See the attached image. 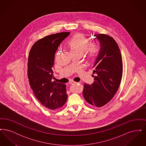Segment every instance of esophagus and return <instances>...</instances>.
Wrapping results in <instances>:
<instances>
[{
	"mask_svg": "<svg viewBox=\"0 0 146 146\" xmlns=\"http://www.w3.org/2000/svg\"><path fill=\"white\" fill-rule=\"evenodd\" d=\"M69 83L70 84H74L76 83V82H74V81H73V80H72V81H70Z\"/></svg>",
	"mask_w": 146,
	"mask_h": 146,
	"instance_id": "esophagus-1",
	"label": "esophagus"
}]
</instances>
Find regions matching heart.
Wrapping results in <instances>:
<instances>
[{
	"label": "heart",
	"instance_id": "obj_1",
	"mask_svg": "<svg viewBox=\"0 0 146 146\" xmlns=\"http://www.w3.org/2000/svg\"><path fill=\"white\" fill-rule=\"evenodd\" d=\"M67 45L70 52L73 54H83L85 51V55L89 60L95 58L100 51V47L96 43L90 44V42L84 35L77 34L73 36L67 42Z\"/></svg>",
	"mask_w": 146,
	"mask_h": 146
}]
</instances>
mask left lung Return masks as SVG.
Masks as SVG:
<instances>
[{"label": "left lung", "instance_id": "8db88e82", "mask_svg": "<svg viewBox=\"0 0 146 146\" xmlns=\"http://www.w3.org/2000/svg\"><path fill=\"white\" fill-rule=\"evenodd\" d=\"M94 36L100 47L93 66L94 82L91 85L84 84L83 94L89 104L101 107L109 102L118 90L123 75V62L118 44L112 37L104 34Z\"/></svg>", "mask_w": 146, "mask_h": 146}]
</instances>
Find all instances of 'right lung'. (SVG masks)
Instances as JSON below:
<instances>
[{"mask_svg": "<svg viewBox=\"0 0 146 146\" xmlns=\"http://www.w3.org/2000/svg\"><path fill=\"white\" fill-rule=\"evenodd\" d=\"M70 32L49 35L35 42L28 59L29 83L35 96L43 106L50 110L62 107L68 95L64 84L52 82L56 51Z\"/></svg>", "mask_w": 146, "mask_h": 146, "instance_id": "add662e5", "label": "right lung"}]
</instances>
